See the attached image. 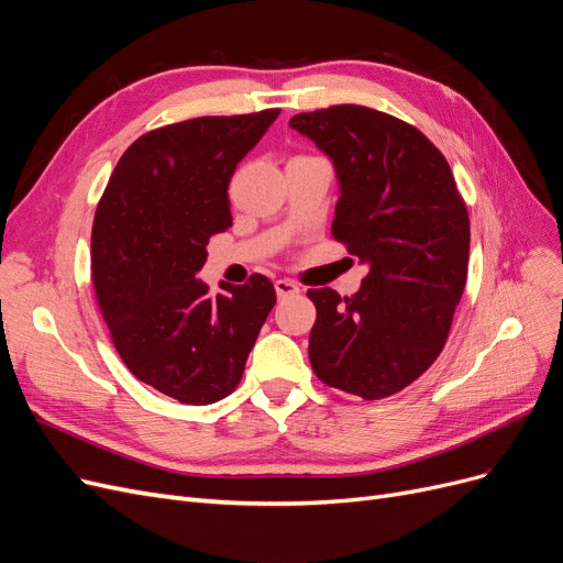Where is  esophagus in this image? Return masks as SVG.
I'll return each instance as SVG.
<instances>
[{"instance_id":"esophagus-1","label":"esophagus","mask_w":563,"mask_h":563,"mask_svg":"<svg viewBox=\"0 0 563 563\" xmlns=\"http://www.w3.org/2000/svg\"><path fill=\"white\" fill-rule=\"evenodd\" d=\"M275 291H277L279 298H286V296L300 294V286L296 282H291V279H277L275 282Z\"/></svg>"}]
</instances>
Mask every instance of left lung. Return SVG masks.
<instances>
[{"label": "left lung", "instance_id": "8db88e82", "mask_svg": "<svg viewBox=\"0 0 563 563\" xmlns=\"http://www.w3.org/2000/svg\"><path fill=\"white\" fill-rule=\"evenodd\" d=\"M291 129L335 164L333 240L368 263L354 296L310 288V364L366 401L397 395L446 345L465 291L470 216L446 157L413 124L364 106L300 112Z\"/></svg>", "mask_w": 563, "mask_h": 563}]
</instances>
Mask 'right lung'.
<instances>
[{"label": "right lung", "mask_w": 563, "mask_h": 563, "mask_svg": "<svg viewBox=\"0 0 563 563\" xmlns=\"http://www.w3.org/2000/svg\"><path fill=\"white\" fill-rule=\"evenodd\" d=\"M279 114L195 117L143 133L117 162L91 230V277L112 343L135 378L180 404L236 389L275 308L265 275L244 286L195 275L213 234L232 225L228 185Z\"/></svg>", "instance_id": "obj_1"}]
</instances>
